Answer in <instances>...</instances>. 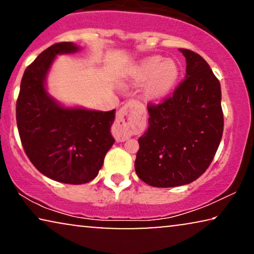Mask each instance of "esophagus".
Masks as SVG:
<instances>
[{"label":"esophagus","instance_id":"1","mask_svg":"<svg viewBox=\"0 0 254 254\" xmlns=\"http://www.w3.org/2000/svg\"><path fill=\"white\" fill-rule=\"evenodd\" d=\"M134 104H135L134 102H128L127 104H125V105L120 109L119 113H118L117 123L121 127V134L118 135V136H117L118 142L126 141L128 138V134L126 133V130H125V121L129 119L131 110L134 109Z\"/></svg>","mask_w":254,"mask_h":254}]
</instances>
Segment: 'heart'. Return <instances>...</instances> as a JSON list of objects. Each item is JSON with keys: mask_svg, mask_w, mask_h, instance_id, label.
Wrapping results in <instances>:
<instances>
[{"mask_svg": "<svg viewBox=\"0 0 254 254\" xmlns=\"http://www.w3.org/2000/svg\"><path fill=\"white\" fill-rule=\"evenodd\" d=\"M179 65L172 59L154 55L138 62L131 72L134 84L145 83V93L149 98L156 99L165 96L179 77Z\"/></svg>", "mask_w": 254, "mask_h": 254, "instance_id": "b5f03b06", "label": "heart"}]
</instances>
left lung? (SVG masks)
I'll list each match as a JSON object with an SVG mask.
<instances>
[{
  "label": "left lung",
  "mask_w": 254,
  "mask_h": 254,
  "mask_svg": "<svg viewBox=\"0 0 254 254\" xmlns=\"http://www.w3.org/2000/svg\"><path fill=\"white\" fill-rule=\"evenodd\" d=\"M186 76L170 98L148 105L149 127L138 138L135 171L154 187L194 182L208 169L223 134L221 85L199 54L179 48Z\"/></svg>",
  "instance_id": "8db88e82"
}]
</instances>
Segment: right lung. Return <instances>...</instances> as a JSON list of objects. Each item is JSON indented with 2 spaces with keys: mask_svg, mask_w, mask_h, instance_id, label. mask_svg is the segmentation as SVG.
I'll return each instance as SVG.
<instances>
[{
  "mask_svg": "<svg viewBox=\"0 0 254 254\" xmlns=\"http://www.w3.org/2000/svg\"><path fill=\"white\" fill-rule=\"evenodd\" d=\"M79 51L72 43L52 45L24 71L16 105L20 141L31 163L48 178L79 185L91 182L114 143L116 110L64 107L46 89L57 55Z\"/></svg>",
  "mask_w": 254,
  "mask_h": 254,
  "instance_id": "obj_1",
  "label": "right lung"
}]
</instances>
